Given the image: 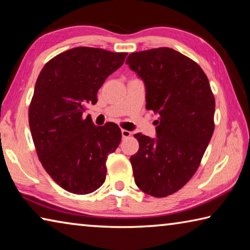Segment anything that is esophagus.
<instances>
[{
    "label": "esophagus",
    "mask_w": 250,
    "mask_h": 250,
    "mask_svg": "<svg viewBox=\"0 0 250 250\" xmlns=\"http://www.w3.org/2000/svg\"><path fill=\"white\" fill-rule=\"evenodd\" d=\"M121 134H122V138L125 139V138H129V137H130L131 132H130V131H128V130L122 129V130H121Z\"/></svg>",
    "instance_id": "34e87169"
}]
</instances>
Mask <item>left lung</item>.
Instances as JSON below:
<instances>
[{
	"label": "left lung",
	"instance_id": "obj_1",
	"mask_svg": "<svg viewBox=\"0 0 250 250\" xmlns=\"http://www.w3.org/2000/svg\"><path fill=\"white\" fill-rule=\"evenodd\" d=\"M125 64L146 84V108L159 115L156 138L134 134L135 184L154 197L181 189L195 174L214 132L215 98L197 62L168 47L132 53Z\"/></svg>",
	"mask_w": 250,
	"mask_h": 250
}]
</instances>
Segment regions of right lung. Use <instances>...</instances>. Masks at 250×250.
<instances>
[{"instance_id":"right-lung-1","label":"right lung","mask_w":250,"mask_h":250,"mask_svg":"<svg viewBox=\"0 0 250 250\" xmlns=\"http://www.w3.org/2000/svg\"><path fill=\"white\" fill-rule=\"evenodd\" d=\"M126 55L71 48L46 62L36 80L28 109L32 138L45 171L67 192L89 194L105 180V161L119 146L121 130L113 122L97 126L83 112Z\"/></svg>"}]
</instances>
